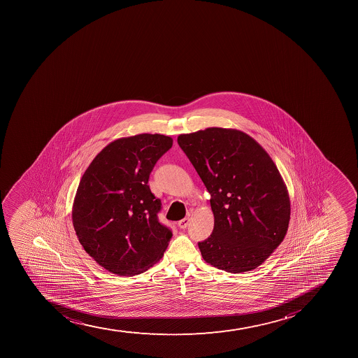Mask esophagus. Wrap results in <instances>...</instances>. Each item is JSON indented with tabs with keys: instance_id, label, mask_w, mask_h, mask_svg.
<instances>
[{
	"instance_id": "1",
	"label": "esophagus",
	"mask_w": 358,
	"mask_h": 358,
	"mask_svg": "<svg viewBox=\"0 0 358 358\" xmlns=\"http://www.w3.org/2000/svg\"><path fill=\"white\" fill-rule=\"evenodd\" d=\"M177 225H178L180 229H185V227L189 225V218H183V220H180V222L177 223Z\"/></svg>"
}]
</instances>
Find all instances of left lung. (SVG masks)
I'll use <instances>...</instances> for the list:
<instances>
[{"mask_svg": "<svg viewBox=\"0 0 358 358\" xmlns=\"http://www.w3.org/2000/svg\"><path fill=\"white\" fill-rule=\"evenodd\" d=\"M177 143L211 195L215 227L199 243L203 259L229 273L257 268L289 224V197L272 159L237 129L206 128L180 135Z\"/></svg>", "mask_w": 358, "mask_h": 358, "instance_id": "left-lung-1", "label": "left lung"}]
</instances>
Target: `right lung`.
Returning <instances> with one entry per match:
<instances>
[{
	"instance_id": "obj_1",
	"label": "right lung",
	"mask_w": 358,
	"mask_h": 358,
	"mask_svg": "<svg viewBox=\"0 0 358 358\" xmlns=\"http://www.w3.org/2000/svg\"><path fill=\"white\" fill-rule=\"evenodd\" d=\"M173 145L161 134L110 142L83 175L72 220L79 243L103 268L134 275L162 258L173 237L159 223L161 199L148 181L156 162Z\"/></svg>"
}]
</instances>
